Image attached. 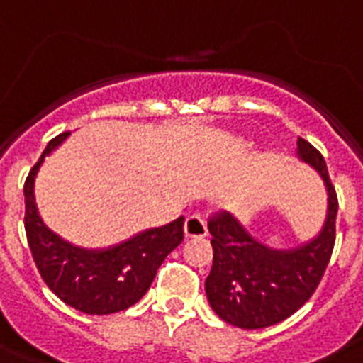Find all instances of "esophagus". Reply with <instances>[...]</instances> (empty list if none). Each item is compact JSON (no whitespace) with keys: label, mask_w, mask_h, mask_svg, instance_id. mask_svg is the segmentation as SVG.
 <instances>
[{"label":"esophagus","mask_w":363,"mask_h":363,"mask_svg":"<svg viewBox=\"0 0 363 363\" xmlns=\"http://www.w3.org/2000/svg\"><path fill=\"white\" fill-rule=\"evenodd\" d=\"M207 233H209L207 232V222L201 216H188L186 222H184V235H186V239L205 238Z\"/></svg>","instance_id":"esophagus-1"}]
</instances>
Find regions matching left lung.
<instances>
[{
  "instance_id": "1",
  "label": "left lung",
  "mask_w": 363,
  "mask_h": 363,
  "mask_svg": "<svg viewBox=\"0 0 363 363\" xmlns=\"http://www.w3.org/2000/svg\"><path fill=\"white\" fill-rule=\"evenodd\" d=\"M298 158L318 171L328 192L326 220L315 239L277 250L256 241L232 213L224 211L209 220L213 267L205 279V294L213 311L232 326L258 330L286 320L315 294L330 264L337 194L324 156L301 137Z\"/></svg>"
}]
</instances>
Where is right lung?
<instances>
[{
    "label": "right lung",
    "mask_w": 363,
    "mask_h": 363,
    "mask_svg": "<svg viewBox=\"0 0 363 363\" xmlns=\"http://www.w3.org/2000/svg\"><path fill=\"white\" fill-rule=\"evenodd\" d=\"M67 135L69 131L48 143L26 179V238L43 281L65 305L86 315H113L147 294L162 262L184 239V216L109 248L77 247L50 232L39 216L33 188L45 158Z\"/></svg>",
    "instance_id": "add662e5"
}]
</instances>
